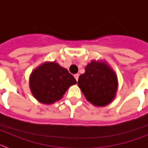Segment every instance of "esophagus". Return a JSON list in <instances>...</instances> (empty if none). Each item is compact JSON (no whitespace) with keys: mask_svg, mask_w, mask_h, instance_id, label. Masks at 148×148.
Returning a JSON list of instances; mask_svg holds the SVG:
<instances>
[{"mask_svg":"<svg viewBox=\"0 0 148 148\" xmlns=\"http://www.w3.org/2000/svg\"><path fill=\"white\" fill-rule=\"evenodd\" d=\"M74 77H75V78L76 79V81H78V77H79V74H75V75H74Z\"/></svg>","mask_w":148,"mask_h":148,"instance_id":"1","label":"esophagus"}]
</instances>
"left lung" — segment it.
Instances as JSON below:
<instances>
[{"label":"left lung","mask_w":148,"mask_h":148,"mask_svg":"<svg viewBox=\"0 0 148 148\" xmlns=\"http://www.w3.org/2000/svg\"><path fill=\"white\" fill-rule=\"evenodd\" d=\"M78 85L89 102L104 107L116 97L118 78L105 61L92 60L86 66L85 73L78 78Z\"/></svg>","instance_id":"8db88e82"}]
</instances>
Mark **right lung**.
Here are the masks:
<instances>
[{"mask_svg":"<svg viewBox=\"0 0 148 148\" xmlns=\"http://www.w3.org/2000/svg\"><path fill=\"white\" fill-rule=\"evenodd\" d=\"M29 88L39 102L51 104L59 101L75 78L56 61H47L36 67L29 76Z\"/></svg>","mask_w":148,"mask_h":148,"instance_id":"obj_1","label":"right lung"}]
</instances>
